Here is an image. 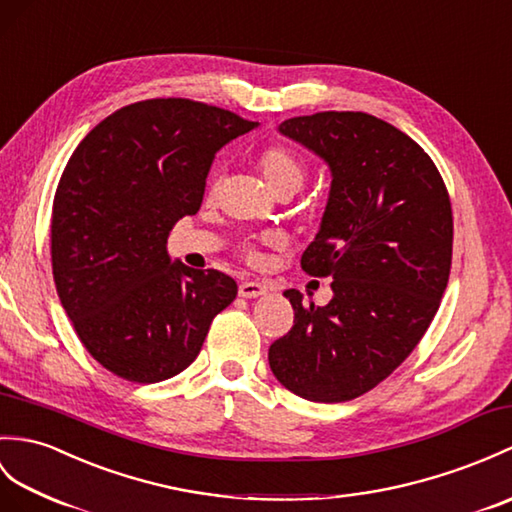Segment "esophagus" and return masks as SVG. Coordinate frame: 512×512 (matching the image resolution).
I'll use <instances>...</instances> for the list:
<instances>
[{
  "mask_svg": "<svg viewBox=\"0 0 512 512\" xmlns=\"http://www.w3.org/2000/svg\"><path fill=\"white\" fill-rule=\"evenodd\" d=\"M266 294V285L261 281H242L240 283V296L244 299H255V296Z\"/></svg>",
  "mask_w": 512,
  "mask_h": 512,
  "instance_id": "1",
  "label": "esophagus"
}]
</instances>
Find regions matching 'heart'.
I'll list each match as a JSON object with an SVG mask.
<instances>
[{
  "label": "heart",
  "mask_w": 512,
  "mask_h": 512,
  "mask_svg": "<svg viewBox=\"0 0 512 512\" xmlns=\"http://www.w3.org/2000/svg\"><path fill=\"white\" fill-rule=\"evenodd\" d=\"M257 168H259L261 176H264L268 187L277 196L279 194H294L296 189H301V185L307 178V165H305L301 154L283 144L266 146L264 150H261L257 154ZM211 194H213V189H211ZM259 242L275 246L281 242V237L275 233H266L259 237ZM240 253L248 261V264H255V261H259V251H257L255 240L242 242Z\"/></svg>",
  "instance_id": "heart-1"
}]
</instances>
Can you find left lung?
Segmentation results:
<instances>
[{"label":"left lung","mask_w":512,"mask_h":512,"mask_svg":"<svg viewBox=\"0 0 512 512\" xmlns=\"http://www.w3.org/2000/svg\"><path fill=\"white\" fill-rule=\"evenodd\" d=\"M285 137L323 157L331 192L301 268L329 277L334 299L285 290L294 325L268 349L279 382L307 401L373 390L434 320L451 270L454 218L441 172L417 141L360 111L292 117Z\"/></svg>","instance_id":"obj_1"}]
</instances>
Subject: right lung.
<instances>
[{
  "mask_svg": "<svg viewBox=\"0 0 512 512\" xmlns=\"http://www.w3.org/2000/svg\"><path fill=\"white\" fill-rule=\"evenodd\" d=\"M257 124L187 98L128 104L89 130L52 205L58 299L93 360L135 384L196 360L237 283L170 264L168 235L194 216L216 152Z\"/></svg>",
  "mask_w": 512,
  "mask_h": 512,
  "instance_id": "add662e5",
  "label": "right lung"
}]
</instances>
